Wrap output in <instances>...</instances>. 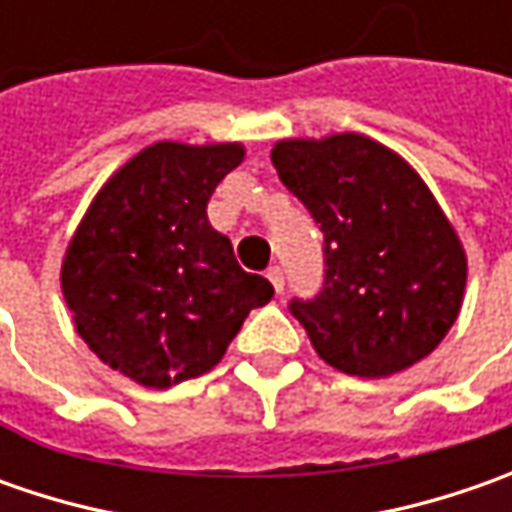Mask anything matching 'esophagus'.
<instances>
[{
	"mask_svg": "<svg viewBox=\"0 0 512 512\" xmlns=\"http://www.w3.org/2000/svg\"><path fill=\"white\" fill-rule=\"evenodd\" d=\"M267 279H270V285L276 287V293H282L285 290V270L279 265L267 267Z\"/></svg>",
	"mask_w": 512,
	"mask_h": 512,
	"instance_id": "obj_1",
	"label": "esophagus"
}]
</instances>
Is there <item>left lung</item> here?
<instances>
[{
  "label": "left lung",
  "mask_w": 512,
  "mask_h": 512,
  "mask_svg": "<svg viewBox=\"0 0 512 512\" xmlns=\"http://www.w3.org/2000/svg\"><path fill=\"white\" fill-rule=\"evenodd\" d=\"M270 159L325 236L319 293L287 305L316 353L364 379L433 353L459 316L467 259L416 170L359 133L287 139Z\"/></svg>",
  "instance_id": "obj_1"
}]
</instances>
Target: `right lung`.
<instances>
[{
	"mask_svg": "<svg viewBox=\"0 0 512 512\" xmlns=\"http://www.w3.org/2000/svg\"><path fill=\"white\" fill-rule=\"evenodd\" d=\"M242 145H150L93 199L62 265V293L88 347L145 387L207 373L253 307L273 299L207 222Z\"/></svg>",
	"mask_w": 512,
	"mask_h": 512,
	"instance_id": "add662e5",
	"label": "right lung"
}]
</instances>
